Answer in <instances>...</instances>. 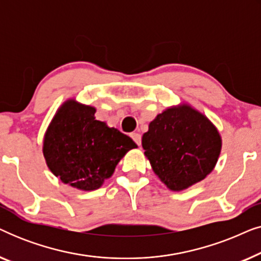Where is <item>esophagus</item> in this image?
<instances>
[{
  "label": "esophagus",
  "mask_w": 261,
  "mask_h": 261,
  "mask_svg": "<svg viewBox=\"0 0 261 261\" xmlns=\"http://www.w3.org/2000/svg\"><path fill=\"white\" fill-rule=\"evenodd\" d=\"M130 138L133 139L135 144L139 145V146L141 145V135L140 134H139V133H132L130 134Z\"/></svg>",
  "instance_id": "34e87169"
}]
</instances>
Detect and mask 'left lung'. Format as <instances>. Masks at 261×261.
Wrapping results in <instances>:
<instances>
[{
    "instance_id": "obj_1",
    "label": "left lung",
    "mask_w": 261,
    "mask_h": 261,
    "mask_svg": "<svg viewBox=\"0 0 261 261\" xmlns=\"http://www.w3.org/2000/svg\"><path fill=\"white\" fill-rule=\"evenodd\" d=\"M141 144L159 179L171 191H183L215 169L222 138L204 114L181 102L149 122Z\"/></svg>"
}]
</instances>
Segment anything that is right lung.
Segmentation results:
<instances>
[{"instance_id": "1", "label": "right lung", "mask_w": 261, "mask_h": 261, "mask_svg": "<svg viewBox=\"0 0 261 261\" xmlns=\"http://www.w3.org/2000/svg\"><path fill=\"white\" fill-rule=\"evenodd\" d=\"M96 108L69 98L45 132L42 154L49 171L64 184L82 191L97 190L115 167L138 146L128 135L95 119Z\"/></svg>"}]
</instances>
